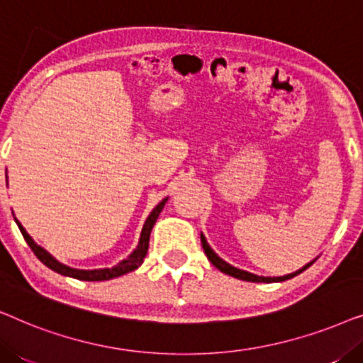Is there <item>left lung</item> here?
<instances>
[{"mask_svg":"<svg viewBox=\"0 0 363 363\" xmlns=\"http://www.w3.org/2000/svg\"><path fill=\"white\" fill-rule=\"evenodd\" d=\"M201 245H203V250H205V255H206V257H208V259L211 261V264H213V266L218 267V269H220L221 272H225V274H228V276H233V277H236V279H241V281H250V282H282V281L292 279V277L297 276V274H301L302 271H306L307 267L314 264V261H315V259H314L312 262H309V264H306L304 267H302V269L296 271V272H291V274L279 276V277H264V276H256V274H251V272L242 271V269H238V267L231 266V264H228L226 261H223L221 257L218 256L216 252L211 250L210 245H208L206 240H205V236H203V235H201Z\"/></svg>","mask_w":363,"mask_h":363,"instance_id":"1","label":"left lung"}]
</instances>
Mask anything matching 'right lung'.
<instances>
[{"instance_id":"right-lung-1","label":"right lung","mask_w":363,"mask_h":363,"mask_svg":"<svg viewBox=\"0 0 363 363\" xmlns=\"http://www.w3.org/2000/svg\"><path fill=\"white\" fill-rule=\"evenodd\" d=\"M167 200H168V198H165V200H162L160 203H158V205L153 208V211L150 213V216L147 218L145 225H143V228H142L140 241H138V246L135 247V250H133L132 255L128 256L127 259H123V261L118 262L117 266L104 267V269H89V271H86V269H74V267H69L66 264H62V262H59L56 257H52L51 255H49V252L44 250V247L36 245L33 238L28 235L26 230H24L21 223H19L16 218H14V220H16L19 231L23 233L24 240H26L29 247H31L34 255L38 256V259L41 261L44 266H48L49 269L56 271L57 274L69 276V277H74V279H81V281H108V279H113V277L127 274V272H130V271H135L137 267L142 264L143 257L147 256V251H148V241H150L152 228H153V225H155L157 218L162 213Z\"/></svg>"}]
</instances>
